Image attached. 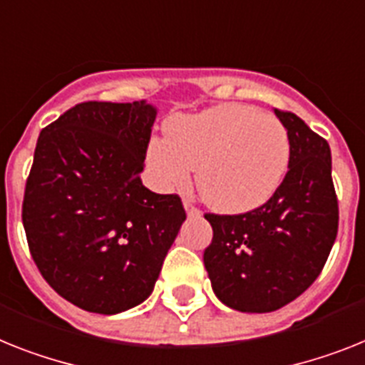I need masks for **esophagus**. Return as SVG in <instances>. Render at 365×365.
Instances as JSON below:
<instances>
[{
    "mask_svg": "<svg viewBox=\"0 0 365 365\" xmlns=\"http://www.w3.org/2000/svg\"><path fill=\"white\" fill-rule=\"evenodd\" d=\"M192 198L191 197H183V207H185V211H187L189 217H200V211L195 207V204H192Z\"/></svg>",
    "mask_w": 365,
    "mask_h": 365,
    "instance_id": "obj_1",
    "label": "esophagus"
}]
</instances>
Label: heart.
<instances>
[{"instance_id": "obj_1", "label": "heart", "mask_w": 365, "mask_h": 365, "mask_svg": "<svg viewBox=\"0 0 365 365\" xmlns=\"http://www.w3.org/2000/svg\"><path fill=\"white\" fill-rule=\"evenodd\" d=\"M146 150L159 189H182L198 168V191L220 213H247L278 191L292 158L286 125L243 103H222L165 124Z\"/></svg>"}]
</instances>
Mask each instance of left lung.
Masks as SVG:
<instances>
[{"mask_svg":"<svg viewBox=\"0 0 365 365\" xmlns=\"http://www.w3.org/2000/svg\"><path fill=\"white\" fill-rule=\"evenodd\" d=\"M286 125L292 158L278 191L243 215H206L213 241L204 265L222 304L247 314L274 312L319 277L338 234V200L329 143L293 113Z\"/></svg>","mask_w":365,"mask_h":365,"instance_id":"left-lung-1","label":"left lung"}]
</instances>
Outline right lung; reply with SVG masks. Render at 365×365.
Segmentation results:
<instances>
[{
  "instance_id": "right-lung-1",
  "label": "right lung",
  "mask_w": 365,
  "mask_h": 365,
  "mask_svg": "<svg viewBox=\"0 0 365 365\" xmlns=\"http://www.w3.org/2000/svg\"><path fill=\"white\" fill-rule=\"evenodd\" d=\"M158 107L85 102L41 131L21 220L44 280L72 304L115 315L154 292L185 220L176 195L140 182Z\"/></svg>"
}]
</instances>
